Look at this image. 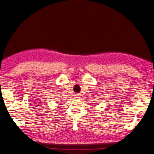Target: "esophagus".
I'll use <instances>...</instances> for the list:
<instances>
[{
  "label": "esophagus",
  "instance_id": "obj_1",
  "mask_svg": "<svg viewBox=\"0 0 154 154\" xmlns=\"http://www.w3.org/2000/svg\"><path fill=\"white\" fill-rule=\"evenodd\" d=\"M78 97H80V95H79V94H76L75 95V98H78Z\"/></svg>",
  "mask_w": 154,
  "mask_h": 154
}]
</instances>
